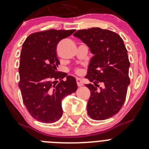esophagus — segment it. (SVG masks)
I'll return each instance as SVG.
<instances>
[{"label": "esophagus", "instance_id": "esophagus-1", "mask_svg": "<svg viewBox=\"0 0 149 149\" xmlns=\"http://www.w3.org/2000/svg\"><path fill=\"white\" fill-rule=\"evenodd\" d=\"M77 85L78 87H80L83 86V80H82L80 78L77 79Z\"/></svg>", "mask_w": 149, "mask_h": 149}]
</instances>
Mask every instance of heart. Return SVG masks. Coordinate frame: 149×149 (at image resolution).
<instances>
[{"label":"heart","instance_id":"1","mask_svg":"<svg viewBox=\"0 0 149 149\" xmlns=\"http://www.w3.org/2000/svg\"><path fill=\"white\" fill-rule=\"evenodd\" d=\"M75 72L76 74H81L83 73V71H82V69H77L75 70Z\"/></svg>","mask_w":149,"mask_h":149}]
</instances>
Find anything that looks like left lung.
<instances>
[{"mask_svg": "<svg viewBox=\"0 0 149 149\" xmlns=\"http://www.w3.org/2000/svg\"><path fill=\"white\" fill-rule=\"evenodd\" d=\"M74 36L86 43L94 54L86 76L94 84H86L91 91L88 114L96 120L110 118L122 108L130 84V63L123 40L118 34L97 27L78 30ZM100 82L104 87L98 90Z\"/></svg>", "mask_w": 149, "mask_h": 149, "instance_id": "8db88e82", "label": "left lung"}]
</instances>
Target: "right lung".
I'll list each match as a JSON object with an SVG mask.
<instances>
[{"mask_svg":"<svg viewBox=\"0 0 149 149\" xmlns=\"http://www.w3.org/2000/svg\"><path fill=\"white\" fill-rule=\"evenodd\" d=\"M74 31L49 29L35 32L28 36L22 46L18 86L26 108L38 121L52 123L60 120L62 100L77 90L74 77L57 70L60 61L56 52L58 43ZM65 77L64 81L62 79Z\"/></svg>","mask_w":149,"mask_h":149,"instance_id":"1","label":"right lung"}]
</instances>
